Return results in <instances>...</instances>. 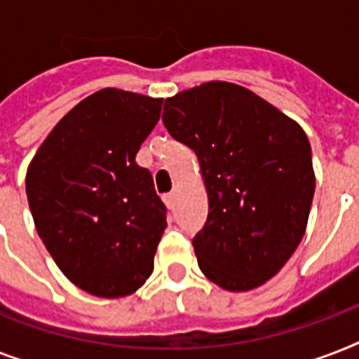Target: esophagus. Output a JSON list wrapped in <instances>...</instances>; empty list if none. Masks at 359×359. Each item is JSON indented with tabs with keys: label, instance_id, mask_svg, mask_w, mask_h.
Wrapping results in <instances>:
<instances>
[{
	"label": "esophagus",
	"instance_id": "34e87169",
	"mask_svg": "<svg viewBox=\"0 0 359 359\" xmlns=\"http://www.w3.org/2000/svg\"><path fill=\"white\" fill-rule=\"evenodd\" d=\"M163 203L168 205V208H173L175 207V196H173V194H165V196H163Z\"/></svg>",
	"mask_w": 359,
	"mask_h": 359
}]
</instances>
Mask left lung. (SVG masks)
<instances>
[{
    "label": "left lung",
    "mask_w": 359,
    "mask_h": 359,
    "mask_svg": "<svg viewBox=\"0 0 359 359\" xmlns=\"http://www.w3.org/2000/svg\"><path fill=\"white\" fill-rule=\"evenodd\" d=\"M163 126L197 154L208 218L197 262L227 290L255 289L283 268L306 233L315 194L300 124L245 87L208 81L165 100Z\"/></svg>",
    "instance_id": "obj_1"
}]
</instances>
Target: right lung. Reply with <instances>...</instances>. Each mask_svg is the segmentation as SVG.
Wrapping results in <instances>:
<instances>
[{
  "mask_svg": "<svg viewBox=\"0 0 359 359\" xmlns=\"http://www.w3.org/2000/svg\"><path fill=\"white\" fill-rule=\"evenodd\" d=\"M162 98L102 89L50 132L25 175L36 233L67 278L100 298L145 283L168 208L135 163Z\"/></svg>",
  "mask_w": 359,
  "mask_h": 359,
  "instance_id": "add662e5",
  "label": "right lung"
}]
</instances>
